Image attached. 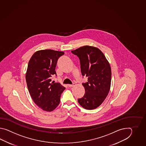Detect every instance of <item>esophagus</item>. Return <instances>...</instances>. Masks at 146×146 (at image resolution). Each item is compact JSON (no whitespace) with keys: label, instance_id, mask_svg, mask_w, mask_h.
<instances>
[{"label":"esophagus","instance_id":"1","mask_svg":"<svg viewBox=\"0 0 146 146\" xmlns=\"http://www.w3.org/2000/svg\"><path fill=\"white\" fill-rule=\"evenodd\" d=\"M75 85H76V84L74 83V84H68V86L69 87H74Z\"/></svg>","mask_w":146,"mask_h":146}]
</instances>
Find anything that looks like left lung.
<instances>
[{"label":"left lung","mask_w":146,"mask_h":146,"mask_svg":"<svg viewBox=\"0 0 146 146\" xmlns=\"http://www.w3.org/2000/svg\"><path fill=\"white\" fill-rule=\"evenodd\" d=\"M72 53L79 58L82 75L88 77V82L82 84L84 95L78 99V103L85 109H96L110 91L112 75L110 64L103 53L95 47L84 46Z\"/></svg>","instance_id":"left-lung-1"}]
</instances>
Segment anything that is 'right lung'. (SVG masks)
Wrapping results in <instances>:
<instances>
[{"label": "right lung", "instance_id": "obj_1", "mask_svg": "<svg viewBox=\"0 0 146 146\" xmlns=\"http://www.w3.org/2000/svg\"><path fill=\"white\" fill-rule=\"evenodd\" d=\"M63 52L40 50L31 57L25 75L28 90L34 103L44 111L51 112L59 105L60 96L65 88L52 82L55 74L56 64Z\"/></svg>", "mask_w": 146, "mask_h": 146}]
</instances>
